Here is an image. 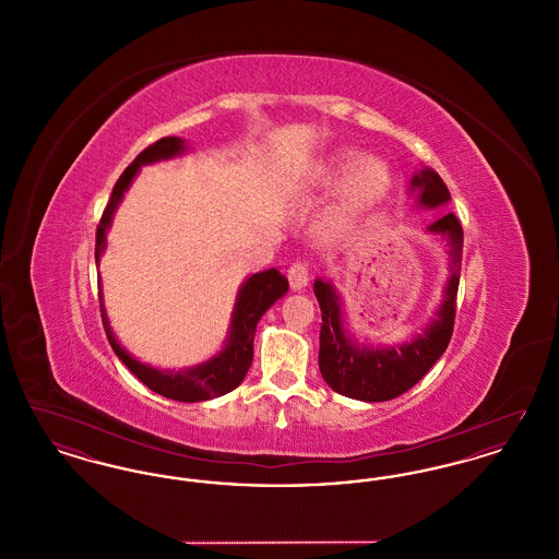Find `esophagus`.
Here are the masks:
<instances>
[{"label": "esophagus", "mask_w": 559, "mask_h": 559, "mask_svg": "<svg viewBox=\"0 0 559 559\" xmlns=\"http://www.w3.org/2000/svg\"><path fill=\"white\" fill-rule=\"evenodd\" d=\"M289 283H292V287L295 292L306 289V287H308V283H310V272H308V266H306V264H301V262H295V264L289 267Z\"/></svg>", "instance_id": "34e87169"}]
</instances>
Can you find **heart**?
<instances>
[{"instance_id":"heart-1","label":"heart","mask_w":559,"mask_h":559,"mask_svg":"<svg viewBox=\"0 0 559 559\" xmlns=\"http://www.w3.org/2000/svg\"><path fill=\"white\" fill-rule=\"evenodd\" d=\"M314 176L322 185L340 178L317 217V228L329 237L352 230L381 207L394 188V174L388 160L374 155L358 157L354 151L322 157L314 167Z\"/></svg>"}]
</instances>
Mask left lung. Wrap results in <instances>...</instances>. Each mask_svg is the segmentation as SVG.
<instances>
[{"label":"left lung","mask_w":559,"mask_h":559,"mask_svg":"<svg viewBox=\"0 0 559 559\" xmlns=\"http://www.w3.org/2000/svg\"><path fill=\"white\" fill-rule=\"evenodd\" d=\"M408 192L415 205L424 210H438L451 203V192L442 178L431 169L421 167L413 174ZM427 233L447 242L449 278L442 301L421 333L394 346L360 344L347 333L344 299L331 281L317 278L314 295L322 312L320 326L319 367L326 385L347 399L362 402H385L411 390L447 352L454 326V304L461 276L463 258V228L456 215L444 212L427 226Z\"/></svg>","instance_id":"left-lung-1"}]
</instances>
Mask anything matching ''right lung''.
I'll return each mask as SVG.
<instances>
[{
  "mask_svg": "<svg viewBox=\"0 0 559 559\" xmlns=\"http://www.w3.org/2000/svg\"><path fill=\"white\" fill-rule=\"evenodd\" d=\"M185 153H188L187 140L178 135H169V138H160L155 144L144 148L132 160V165L126 167V171L121 174V178L117 180V185L110 192V201L96 230V266L100 264V258L107 249V233L110 230L115 212L123 201L128 188L132 187L133 178L140 174L142 165L176 159V157H182ZM287 292H289V281L276 267H267L247 276L237 293L224 347L210 360L176 371V369H157L146 362H140L117 342L105 310L103 278H98L103 324H105L108 344L112 347V352L146 388H151L153 392H157L165 399L178 400V402H203V400L217 399L239 388L240 381L245 379V374L253 362V340H255L258 322L266 314L267 308L274 306Z\"/></svg>",
  "mask_w": 559,
  "mask_h": 559,
  "instance_id": "1",
  "label": "right lung"
}]
</instances>
